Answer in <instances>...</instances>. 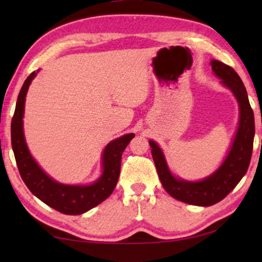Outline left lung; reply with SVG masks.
Listing matches in <instances>:
<instances>
[{
  "instance_id": "left-lung-1",
  "label": "left lung",
  "mask_w": 262,
  "mask_h": 262,
  "mask_svg": "<svg viewBox=\"0 0 262 262\" xmlns=\"http://www.w3.org/2000/svg\"><path fill=\"white\" fill-rule=\"evenodd\" d=\"M211 69L221 83L236 97L239 106V121L230 149L220 167L198 181L178 178L172 173L163 150L154 140L149 141L159 180L166 192L176 200L193 206L209 207L220 202L236 187L246 174L250 165L254 140V114L248 101L246 89L239 75L223 62L211 60Z\"/></svg>"
}]
</instances>
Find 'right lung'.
Here are the masks:
<instances>
[{
	"instance_id": "obj_1",
	"label": "right lung",
	"mask_w": 262,
	"mask_h": 262,
	"mask_svg": "<svg viewBox=\"0 0 262 262\" xmlns=\"http://www.w3.org/2000/svg\"><path fill=\"white\" fill-rule=\"evenodd\" d=\"M38 72H33L25 79L11 121V145L17 167L25 185L39 200L62 214L81 215L98 206L112 194L120 174L122 152L135 134L122 135L106 145L101 154V174L92 184L66 185L53 179L35 162L24 136L25 98L30 84Z\"/></svg>"
}]
</instances>
